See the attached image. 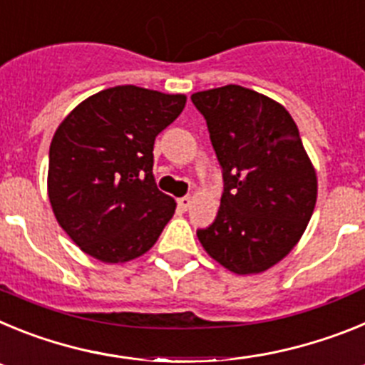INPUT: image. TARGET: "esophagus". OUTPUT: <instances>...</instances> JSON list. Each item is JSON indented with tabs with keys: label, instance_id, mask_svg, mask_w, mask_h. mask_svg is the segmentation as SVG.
I'll return each instance as SVG.
<instances>
[{
	"label": "esophagus",
	"instance_id": "esophagus-1",
	"mask_svg": "<svg viewBox=\"0 0 365 365\" xmlns=\"http://www.w3.org/2000/svg\"><path fill=\"white\" fill-rule=\"evenodd\" d=\"M190 205H192V197H188V195L177 199V206H179L180 210H188Z\"/></svg>",
	"mask_w": 365,
	"mask_h": 365
}]
</instances>
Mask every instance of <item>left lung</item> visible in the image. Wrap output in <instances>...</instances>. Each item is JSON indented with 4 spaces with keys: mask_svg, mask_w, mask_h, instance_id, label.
Here are the masks:
<instances>
[{
    "mask_svg": "<svg viewBox=\"0 0 365 365\" xmlns=\"http://www.w3.org/2000/svg\"><path fill=\"white\" fill-rule=\"evenodd\" d=\"M192 102L225 182L199 241L232 272H263L291 252L314 212L318 180L298 128L282 104L234 83L193 93Z\"/></svg>",
    "mask_w": 365,
    "mask_h": 365,
    "instance_id": "left-lung-1",
    "label": "left lung"
}]
</instances>
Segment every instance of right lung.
<instances>
[{
    "label": "right lung",
    "mask_w": 365,
    "mask_h": 365,
    "mask_svg": "<svg viewBox=\"0 0 365 365\" xmlns=\"http://www.w3.org/2000/svg\"><path fill=\"white\" fill-rule=\"evenodd\" d=\"M185 104V95L117 86L83 100L58 125L49 150V201L83 252L125 263L159 240L175 201L155 185L153 144Z\"/></svg>",
    "instance_id": "right-lung-1"
}]
</instances>
